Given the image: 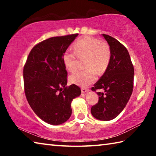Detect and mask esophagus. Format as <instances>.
Wrapping results in <instances>:
<instances>
[{
    "label": "esophagus",
    "instance_id": "1",
    "mask_svg": "<svg viewBox=\"0 0 156 156\" xmlns=\"http://www.w3.org/2000/svg\"><path fill=\"white\" fill-rule=\"evenodd\" d=\"M89 91V89H86V88H82V89H81L82 93H83V94L86 93V92H87V91Z\"/></svg>",
    "mask_w": 156,
    "mask_h": 156
}]
</instances>
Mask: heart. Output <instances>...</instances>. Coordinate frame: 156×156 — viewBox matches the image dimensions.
Wrapping results in <instances>:
<instances>
[{"mask_svg": "<svg viewBox=\"0 0 156 156\" xmlns=\"http://www.w3.org/2000/svg\"><path fill=\"white\" fill-rule=\"evenodd\" d=\"M74 52L66 50L62 55V62L66 69L73 72L77 69L78 58L84 60L85 70L78 71L69 76L70 83L87 87L96 81V72L102 73L109 65L111 58L110 47L106 42L85 37L73 44Z\"/></svg>", "mask_w": 156, "mask_h": 156, "instance_id": "heart-1", "label": "heart"}]
</instances>
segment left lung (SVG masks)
Segmentation results:
<instances>
[{"label":"left lung","mask_w":156,"mask_h":156,"mask_svg":"<svg viewBox=\"0 0 156 156\" xmlns=\"http://www.w3.org/2000/svg\"><path fill=\"white\" fill-rule=\"evenodd\" d=\"M102 36L109 45L111 58L104 74L91 88L105 92H98V102L91 112L96 119L108 121L117 117L127 104L133 91L134 69L126 47L112 36L105 34Z\"/></svg>","instance_id":"left-lung-1"}]
</instances>
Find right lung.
Returning <instances> with one entry per match:
<instances>
[{"label":"right lung","mask_w":156,"mask_h":156,"mask_svg":"<svg viewBox=\"0 0 156 156\" xmlns=\"http://www.w3.org/2000/svg\"><path fill=\"white\" fill-rule=\"evenodd\" d=\"M78 34L49 38L34 46L23 69L25 96L34 113L44 122L58 125L72 115L71 102L81 90L67 87L62 55Z\"/></svg>","instance_id":"obj_1"}]
</instances>
